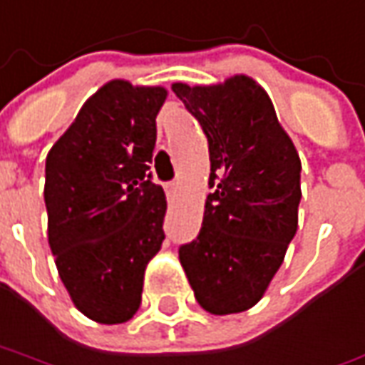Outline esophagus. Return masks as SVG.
<instances>
[{
  "label": "esophagus",
  "instance_id": "esophagus-1",
  "mask_svg": "<svg viewBox=\"0 0 365 365\" xmlns=\"http://www.w3.org/2000/svg\"><path fill=\"white\" fill-rule=\"evenodd\" d=\"M166 195H168V197H177L178 182H168V185H166Z\"/></svg>",
  "mask_w": 365,
  "mask_h": 365
}]
</instances>
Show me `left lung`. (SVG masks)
Here are the masks:
<instances>
[{
  "label": "left lung",
  "mask_w": 365,
  "mask_h": 365,
  "mask_svg": "<svg viewBox=\"0 0 365 365\" xmlns=\"http://www.w3.org/2000/svg\"><path fill=\"white\" fill-rule=\"evenodd\" d=\"M209 140L202 227L178 249L199 305L215 315L253 307L297 231L302 160L267 92L249 76L222 84H173Z\"/></svg>",
  "instance_id": "left-lung-1"
}]
</instances>
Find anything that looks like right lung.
<instances>
[{
    "mask_svg": "<svg viewBox=\"0 0 365 365\" xmlns=\"http://www.w3.org/2000/svg\"><path fill=\"white\" fill-rule=\"evenodd\" d=\"M163 86L112 80L86 100L46 158L48 243L86 317L124 324L165 241L166 197L150 180Z\"/></svg>",
    "mask_w": 365,
    "mask_h": 365,
    "instance_id": "obj_1",
    "label": "right lung"
}]
</instances>
